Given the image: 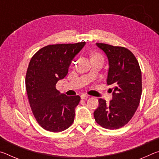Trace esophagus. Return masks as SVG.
I'll list each match as a JSON object with an SVG mask.
<instances>
[{"label": "esophagus", "mask_w": 159, "mask_h": 159, "mask_svg": "<svg viewBox=\"0 0 159 159\" xmlns=\"http://www.w3.org/2000/svg\"><path fill=\"white\" fill-rule=\"evenodd\" d=\"M88 98V96L87 95H85V94H83V95H80V98L81 99H86Z\"/></svg>", "instance_id": "esophagus-1"}]
</instances>
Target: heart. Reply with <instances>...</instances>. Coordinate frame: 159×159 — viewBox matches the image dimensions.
Instances as JSON below:
<instances>
[{"label": "heart", "instance_id": "obj_1", "mask_svg": "<svg viewBox=\"0 0 159 159\" xmlns=\"http://www.w3.org/2000/svg\"><path fill=\"white\" fill-rule=\"evenodd\" d=\"M92 58H102V57L99 55H98V54H95V55H93Z\"/></svg>", "mask_w": 159, "mask_h": 159}]
</instances>
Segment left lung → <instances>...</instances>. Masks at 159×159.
<instances>
[{
  "instance_id": "8db88e82",
  "label": "left lung",
  "mask_w": 159,
  "mask_h": 159,
  "mask_svg": "<svg viewBox=\"0 0 159 159\" xmlns=\"http://www.w3.org/2000/svg\"><path fill=\"white\" fill-rule=\"evenodd\" d=\"M96 44L108 57L107 83L113 86L114 92L109 103L99 99L94 118L102 128L116 130L130 121L139 106L142 91L141 69L135 56L127 48L102 43Z\"/></svg>"
}]
</instances>
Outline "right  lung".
Returning a JSON list of instances; mask_svg holds the SVG:
<instances>
[{
	"instance_id": "right-lung-1",
	"label": "right lung",
	"mask_w": 159,
	"mask_h": 159,
	"mask_svg": "<svg viewBox=\"0 0 159 159\" xmlns=\"http://www.w3.org/2000/svg\"><path fill=\"white\" fill-rule=\"evenodd\" d=\"M85 45V42L49 45L31 59L26 74V90L32 113L45 130L59 133L74 122L80 96L60 95L56 83L66 76L71 60Z\"/></svg>"
}]
</instances>
